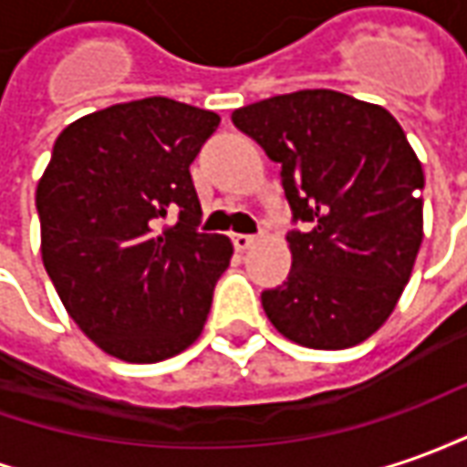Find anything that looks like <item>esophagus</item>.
Wrapping results in <instances>:
<instances>
[{
  "label": "esophagus",
  "mask_w": 467,
  "mask_h": 467,
  "mask_svg": "<svg viewBox=\"0 0 467 467\" xmlns=\"http://www.w3.org/2000/svg\"><path fill=\"white\" fill-rule=\"evenodd\" d=\"M255 240H258L255 234H233V245L234 250H240V253H243V250H250V247L255 245Z\"/></svg>",
  "instance_id": "esophagus-1"
}]
</instances>
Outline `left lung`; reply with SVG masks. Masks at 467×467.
Wrapping results in <instances>:
<instances>
[{
	"mask_svg": "<svg viewBox=\"0 0 467 467\" xmlns=\"http://www.w3.org/2000/svg\"><path fill=\"white\" fill-rule=\"evenodd\" d=\"M271 161L294 222L291 271L260 294L274 327L304 348L368 340L407 286L421 245V173L401 125L379 104L304 88L233 112Z\"/></svg>",
	"mask_w": 467,
	"mask_h": 467,
	"instance_id": "obj_1",
	"label": "left lung"
}]
</instances>
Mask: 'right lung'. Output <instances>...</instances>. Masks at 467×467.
I'll use <instances>...</instances> for the list:
<instances>
[{
    "instance_id": "right-lung-1",
    "label": "right lung",
    "mask_w": 467,
    "mask_h": 467,
    "mask_svg": "<svg viewBox=\"0 0 467 467\" xmlns=\"http://www.w3.org/2000/svg\"><path fill=\"white\" fill-rule=\"evenodd\" d=\"M220 117L150 97L76 119L35 192L43 263L63 306L104 353L158 363L207 322L233 243L199 233L192 163Z\"/></svg>"
}]
</instances>
